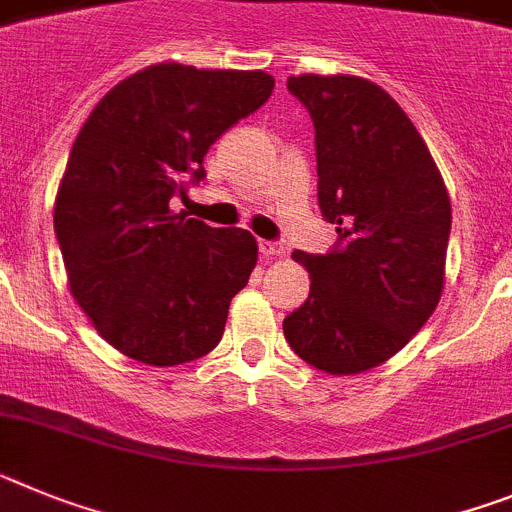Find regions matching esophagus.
Masks as SVG:
<instances>
[{
  "mask_svg": "<svg viewBox=\"0 0 512 512\" xmlns=\"http://www.w3.org/2000/svg\"><path fill=\"white\" fill-rule=\"evenodd\" d=\"M257 247H260V255L262 257H268V260H273V257H281L283 252V244L281 242H273V239H260V244H257Z\"/></svg>",
  "mask_w": 512,
  "mask_h": 512,
  "instance_id": "obj_1",
  "label": "esophagus"
}]
</instances>
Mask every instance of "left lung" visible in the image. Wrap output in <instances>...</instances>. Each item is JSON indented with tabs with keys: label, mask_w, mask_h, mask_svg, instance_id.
Segmentation results:
<instances>
[{
	"label": "left lung",
	"mask_w": 512,
	"mask_h": 512,
	"mask_svg": "<svg viewBox=\"0 0 512 512\" xmlns=\"http://www.w3.org/2000/svg\"><path fill=\"white\" fill-rule=\"evenodd\" d=\"M309 110L317 201L337 242L296 250L309 299L283 319L293 353L327 373H361L407 345L443 291L451 201L428 146L379 84L361 77H288Z\"/></svg>",
	"instance_id": "1"
}]
</instances>
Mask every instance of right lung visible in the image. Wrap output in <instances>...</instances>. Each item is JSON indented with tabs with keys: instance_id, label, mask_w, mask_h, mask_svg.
Instances as JSON below:
<instances>
[{
	"instance_id": "obj_1",
	"label": "right lung",
	"mask_w": 512,
	"mask_h": 512,
	"mask_svg": "<svg viewBox=\"0 0 512 512\" xmlns=\"http://www.w3.org/2000/svg\"><path fill=\"white\" fill-rule=\"evenodd\" d=\"M265 71L157 64L115 84L71 146L53 208L69 286L115 350L180 366L211 353L257 242L170 201L206 177L203 157L273 92Z\"/></svg>"
}]
</instances>
